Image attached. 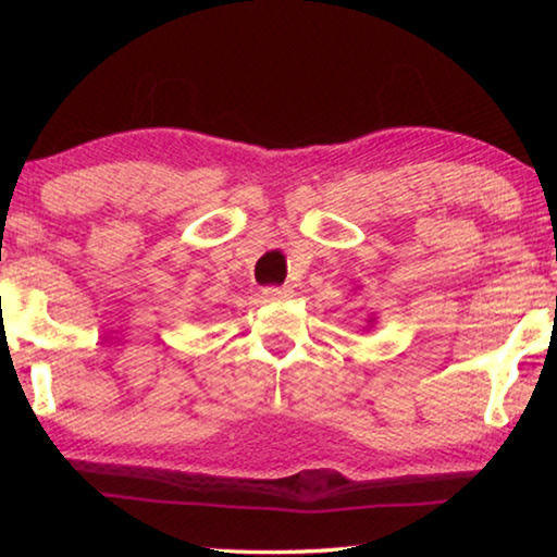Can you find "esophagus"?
Masks as SVG:
<instances>
[{"mask_svg":"<svg viewBox=\"0 0 557 557\" xmlns=\"http://www.w3.org/2000/svg\"><path fill=\"white\" fill-rule=\"evenodd\" d=\"M292 295L289 287H265L262 289V297L265 299H287Z\"/></svg>","mask_w":557,"mask_h":557,"instance_id":"esophagus-1","label":"esophagus"}]
</instances>
